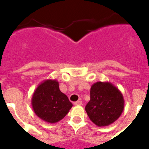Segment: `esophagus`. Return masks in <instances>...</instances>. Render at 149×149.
Masks as SVG:
<instances>
[{
  "label": "esophagus",
  "mask_w": 149,
  "mask_h": 149,
  "mask_svg": "<svg viewBox=\"0 0 149 149\" xmlns=\"http://www.w3.org/2000/svg\"><path fill=\"white\" fill-rule=\"evenodd\" d=\"M81 104H82V102L81 100H77V101L74 102V105H76V106H79V105H81Z\"/></svg>",
  "instance_id": "obj_1"
}]
</instances>
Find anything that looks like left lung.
<instances>
[{"label": "left lung", "mask_w": 149, "mask_h": 149, "mask_svg": "<svg viewBox=\"0 0 149 149\" xmlns=\"http://www.w3.org/2000/svg\"><path fill=\"white\" fill-rule=\"evenodd\" d=\"M121 92L110 82L98 81L91 86L90 100L85 106L88 117L98 127L115 122L124 110Z\"/></svg>", "instance_id": "left-lung-1"}]
</instances>
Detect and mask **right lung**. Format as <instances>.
<instances>
[{"instance_id": "right-lung-1", "label": "right lung", "mask_w": 149, "mask_h": 149, "mask_svg": "<svg viewBox=\"0 0 149 149\" xmlns=\"http://www.w3.org/2000/svg\"><path fill=\"white\" fill-rule=\"evenodd\" d=\"M72 104L68 97L61 92L56 80L42 81L34 91L32 107L35 114L48 123H56L65 117L71 109Z\"/></svg>"}]
</instances>
